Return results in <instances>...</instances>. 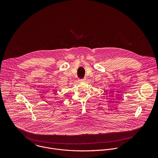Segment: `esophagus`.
I'll return each instance as SVG.
<instances>
[{
	"label": "esophagus",
	"instance_id": "obj_1",
	"mask_svg": "<svg viewBox=\"0 0 158 158\" xmlns=\"http://www.w3.org/2000/svg\"><path fill=\"white\" fill-rule=\"evenodd\" d=\"M81 82H84V81H86V79L84 78V79H82V80H80Z\"/></svg>",
	"mask_w": 158,
	"mask_h": 158
}]
</instances>
